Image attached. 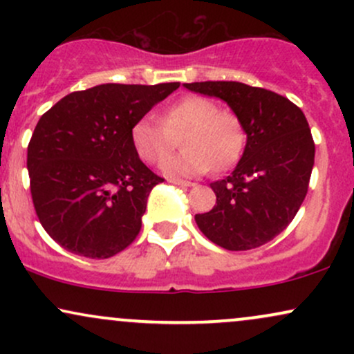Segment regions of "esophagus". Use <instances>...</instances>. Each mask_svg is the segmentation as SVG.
<instances>
[{
  "label": "esophagus",
  "instance_id": "34e87169",
  "mask_svg": "<svg viewBox=\"0 0 354 354\" xmlns=\"http://www.w3.org/2000/svg\"><path fill=\"white\" fill-rule=\"evenodd\" d=\"M169 183H173V185H178V186H193V183L185 181V180H174V178H171Z\"/></svg>",
  "mask_w": 354,
  "mask_h": 354
}]
</instances>
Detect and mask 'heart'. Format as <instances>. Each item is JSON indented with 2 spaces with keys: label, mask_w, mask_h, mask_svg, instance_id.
<instances>
[{
  "label": "heart",
  "mask_w": 354,
  "mask_h": 354,
  "mask_svg": "<svg viewBox=\"0 0 354 354\" xmlns=\"http://www.w3.org/2000/svg\"><path fill=\"white\" fill-rule=\"evenodd\" d=\"M181 136V153L168 156L161 171L173 178H193L214 169L230 168L238 161L246 143L241 118L230 109H219L205 96H185L169 104L161 121L145 116L133 124L131 145L146 163H158Z\"/></svg>",
  "instance_id": "1"
}]
</instances>
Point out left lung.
Returning a JSON list of instances; mask_svg holds the SVG:
<instances>
[{
  "label": "left lung",
  "instance_id": "left-lung-1",
  "mask_svg": "<svg viewBox=\"0 0 354 354\" xmlns=\"http://www.w3.org/2000/svg\"><path fill=\"white\" fill-rule=\"evenodd\" d=\"M183 86L225 101L246 129L241 160L230 176L209 185L216 205L194 216L198 228L230 251L266 245L293 221L308 193L315 143L306 118L284 96L238 81Z\"/></svg>",
  "mask_w": 354,
  "mask_h": 354
}]
</instances>
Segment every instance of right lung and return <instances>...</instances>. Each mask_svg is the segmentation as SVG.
<instances>
[{"mask_svg": "<svg viewBox=\"0 0 354 354\" xmlns=\"http://www.w3.org/2000/svg\"><path fill=\"white\" fill-rule=\"evenodd\" d=\"M180 83H106L75 91L39 118L28 145L31 198L46 233L70 253L111 258L135 241L163 178L140 160L133 124Z\"/></svg>", "mask_w": 354, "mask_h": 354, "instance_id": "right-lung-1", "label": "right lung"}]
</instances>
